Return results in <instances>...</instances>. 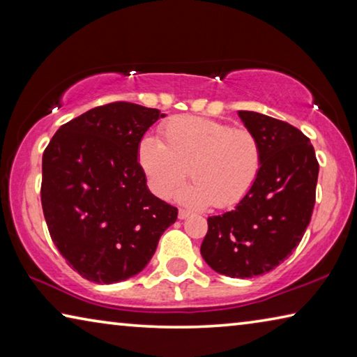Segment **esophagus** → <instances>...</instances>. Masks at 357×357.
Segmentation results:
<instances>
[{"instance_id": "obj_1", "label": "esophagus", "mask_w": 357, "mask_h": 357, "mask_svg": "<svg viewBox=\"0 0 357 357\" xmlns=\"http://www.w3.org/2000/svg\"><path fill=\"white\" fill-rule=\"evenodd\" d=\"M190 215V213L189 211H185V209H179V213H178V217L181 220H184V219H187V217Z\"/></svg>"}]
</instances>
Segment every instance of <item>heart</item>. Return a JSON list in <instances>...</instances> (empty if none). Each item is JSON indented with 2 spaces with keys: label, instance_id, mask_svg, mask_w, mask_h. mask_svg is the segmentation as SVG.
Listing matches in <instances>:
<instances>
[{
  "label": "heart",
  "instance_id": "obj_1",
  "mask_svg": "<svg viewBox=\"0 0 357 357\" xmlns=\"http://www.w3.org/2000/svg\"><path fill=\"white\" fill-rule=\"evenodd\" d=\"M138 162L155 195L168 197L187 176L178 198L190 206L227 208L250 192L261 168V148L249 130L219 121L178 116L162 128V143L143 138Z\"/></svg>",
  "mask_w": 357,
  "mask_h": 357
}]
</instances>
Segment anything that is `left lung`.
I'll use <instances>...</instances> for the list:
<instances>
[{
	"label": "left lung",
	"mask_w": 357,
	"mask_h": 357,
	"mask_svg": "<svg viewBox=\"0 0 357 357\" xmlns=\"http://www.w3.org/2000/svg\"><path fill=\"white\" fill-rule=\"evenodd\" d=\"M261 148V168L234 209L208 217L202 257L233 279L269 273L304 236L315 206V149L294 126L257 112H238Z\"/></svg>",
	"instance_id": "8db88e82"
}]
</instances>
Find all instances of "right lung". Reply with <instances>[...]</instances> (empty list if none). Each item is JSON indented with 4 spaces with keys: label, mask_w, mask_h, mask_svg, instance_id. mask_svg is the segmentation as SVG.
<instances>
[{
    "label": "right lung",
    "mask_w": 357,
    "mask_h": 357,
    "mask_svg": "<svg viewBox=\"0 0 357 357\" xmlns=\"http://www.w3.org/2000/svg\"><path fill=\"white\" fill-rule=\"evenodd\" d=\"M157 108L96 107L56 130L42 155L40 200L53 243L94 283L128 280L146 268L178 209L149 192L138 146Z\"/></svg>",
    "instance_id": "add662e5"
}]
</instances>
